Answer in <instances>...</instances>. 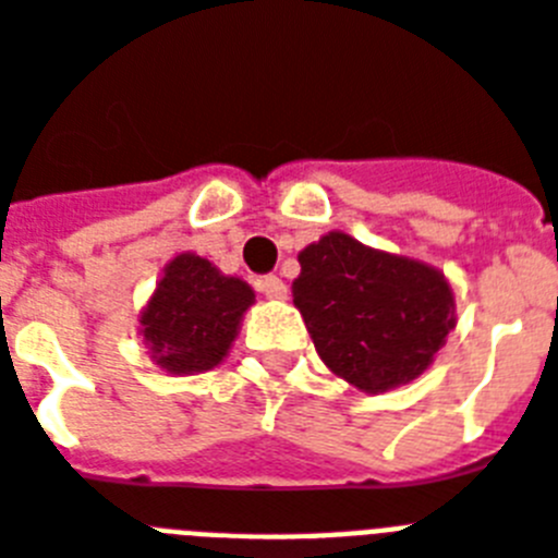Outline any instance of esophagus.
I'll list each match as a JSON object with an SVG mask.
<instances>
[{"label": "esophagus", "instance_id": "esophagus-1", "mask_svg": "<svg viewBox=\"0 0 558 558\" xmlns=\"http://www.w3.org/2000/svg\"><path fill=\"white\" fill-rule=\"evenodd\" d=\"M257 289H260L269 301H287V294H289L287 283H283L278 275H266V278L257 280Z\"/></svg>", "mask_w": 558, "mask_h": 558}]
</instances>
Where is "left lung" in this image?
I'll return each mask as SVG.
<instances>
[{"label": "left lung", "mask_w": 558, "mask_h": 558, "mask_svg": "<svg viewBox=\"0 0 558 558\" xmlns=\"http://www.w3.org/2000/svg\"><path fill=\"white\" fill-rule=\"evenodd\" d=\"M292 283L317 354L366 395L416 380L457 326L446 275L329 232L298 255Z\"/></svg>", "instance_id": "8db88e82"}]
</instances>
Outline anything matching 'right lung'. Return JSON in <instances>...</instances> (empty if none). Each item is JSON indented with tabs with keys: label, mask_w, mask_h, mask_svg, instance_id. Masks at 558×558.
Wrapping results in <instances>:
<instances>
[{
	"label": "right lung",
	"mask_w": 558,
	"mask_h": 558,
	"mask_svg": "<svg viewBox=\"0 0 558 558\" xmlns=\"http://www.w3.org/2000/svg\"><path fill=\"white\" fill-rule=\"evenodd\" d=\"M252 303L250 283L221 275L207 257L181 252L163 266V278L144 306V343L167 374L209 372L227 357Z\"/></svg>",
	"instance_id": "obj_1"
}]
</instances>
